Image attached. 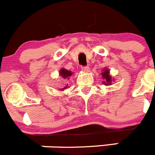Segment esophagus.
Segmentation results:
<instances>
[{
  "instance_id": "obj_1",
  "label": "esophagus",
  "mask_w": 155,
  "mask_h": 155,
  "mask_svg": "<svg viewBox=\"0 0 155 155\" xmlns=\"http://www.w3.org/2000/svg\"><path fill=\"white\" fill-rule=\"evenodd\" d=\"M81 69H82V71H85V72H87V71H90L89 66H85V67H82Z\"/></svg>"
}]
</instances>
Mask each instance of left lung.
Wrapping results in <instances>:
<instances>
[{
  "label": "left lung",
  "mask_w": 155,
  "mask_h": 155,
  "mask_svg": "<svg viewBox=\"0 0 155 155\" xmlns=\"http://www.w3.org/2000/svg\"><path fill=\"white\" fill-rule=\"evenodd\" d=\"M101 75H102V78L104 80L103 84H105L106 86H110V85L112 84V81L114 80L112 78L111 75L110 74V70L108 68H104L102 73H101Z\"/></svg>",
  "instance_id": "8db88e82"
}]
</instances>
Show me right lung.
Returning a JSON list of instances; mask_svg holds the SVG:
<instances>
[{
  "label": "right lung",
  "instance_id": "obj_1",
  "mask_svg": "<svg viewBox=\"0 0 155 155\" xmlns=\"http://www.w3.org/2000/svg\"><path fill=\"white\" fill-rule=\"evenodd\" d=\"M72 74H73V72H71V71L67 70V69H65V68H62L60 69V71H59V75L60 76L62 77L64 79H66V78L69 79V78H70ZM67 88H69L68 85V84H67V86H65L64 87L61 88V89H59V90L63 91V90H65V89H67Z\"/></svg>",
  "mask_w": 155,
  "mask_h": 155
}]
</instances>
